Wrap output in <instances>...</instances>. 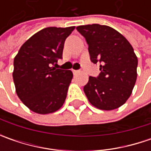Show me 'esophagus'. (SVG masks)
Returning <instances> with one entry per match:
<instances>
[{"label":"esophagus","instance_id":"esophagus-1","mask_svg":"<svg viewBox=\"0 0 151 151\" xmlns=\"http://www.w3.org/2000/svg\"><path fill=\"white\" fill-rule=\"evenodd\" d=\"M72 71H73V74H74L75 76H76V75H77V74H78V73L80 72L79 70H73Z\"/></svg>","mask_w":151,"mask_h":151}]
</instances>
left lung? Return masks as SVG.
<instances>
[{"instance_id": "left-lung-1", "label": "left lung", "mask_w": 151, "mask_h": 151, "mask_svg": "<svg viewBox=\"0 0 151 151\" xmlns=\"http://www.w3.org/2000/svg\"><path fill=\"white\" fill-rule=\"evenodd\" d=\"M76 29L86 40L91 61L101 63L99 76H90L84 86L88 101L101 110L119 108L129 99L136 82L138 59L132 45L106 25H82Z\"/></svg>"}]
</instances>
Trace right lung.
I'll use <instances>...</instances> for the list:
<instances>
[{
    "instance_id": "obj_1",
    "label": "right lung",
    "mask_w": 151,
    "mask_h": 151,
    "mask_svg": "<svg viewBox=\"0 0 151 151\" xmlns=\"http://www.w3.org/2000/svg\"><path fill=\"white\" fill-rule=\"evenodd\" d=\"M75 27L44 28L28 38L15 56L16 92L34 113H55L65 101L73 73L52 65L62 58L65 41Z\"/></svg>"
}]
</instances>
